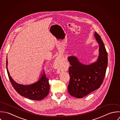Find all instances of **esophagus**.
Listing matches in <instances>:
<instances>
[{"label":"esophagus","mask_w":120,"mask_h":120,"mask_svg":"<svg viewBox=\"0 0 120 120\" xmlns=\"http://www.w3.org/2000/svg\"><path fill=\"white\" fill-rule=\"evenodd\" d=\"M55 66L56 67H57L58 65V59H56V60L55 61Z\"/></svg>","instance_id":"1"}]
</instances>
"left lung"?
Segmentation results:
<instances>
[{"instance_id": "left-lung-1", "label": "left lung", "mask_w": 120, "mask_h": 120, "mask_svg": "<svg viewBox=\"0 0 120 120\" xmlns=\"http://www.w3.org/2000/svg\"><path fill=\"white\" fill-rule=\"evenodd\" d=\"M99 45V55L97 61L89 65L81 63L75 56L68 57L70 80L68 86L69 94L81 98L99 89L102 84L108 66V54L101 37L94 35Z\"/></svg>"}]
</instances>
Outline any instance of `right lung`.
<instances>
[{"instance_id": "1", "label": "right lung", "mask_w": 120, "mask_h": 120, "mask_svg": "<svg viewBox=\"0 0 120 120\" xmlns=\"http://www.w3.org/2000/svg\"><path fill=\"white\" fill-rule=\"evenodd\" d=\"M8 61L6 58V70L10 82L16 91L21 96L32 100L40 101L47 96L49 91V79L44 71L40 78L37 82L30 84L23 85L17 83L11 76L7 68Z\"/></svg>"}]
</instances>
